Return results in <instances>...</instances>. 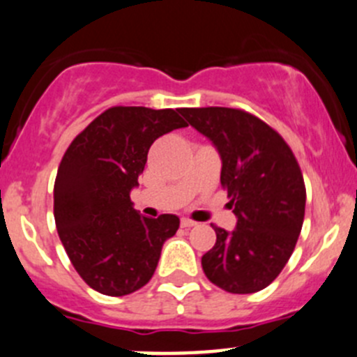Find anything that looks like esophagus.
Masks as SVG:
<instances>
[{
	"instance_id": "34e87169",
	"label": "esophagus",
	"mask_w": 357,
	"mask_h": 357,
	"mask_svg": "<svg viewBox=\"0 0 357 357\" xmlns=\"http://www.w3.org/2000/svg\"><path fill=\"white\" fill-rule=\"evenodd\" d=\"M181 224H182V227H195V226H196V222H195V220H191V219H185V217H184V219L181 220Z\"/></svg>"
}]
</instances>
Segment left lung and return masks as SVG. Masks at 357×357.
<instances>
[{"mask_svg":"<svg viewBox=\"0 0 357 357\" xmlns=\"http://www.w3.org/2000/svg\"><path fill=\"white\" fill-rule=\"evenodd\" d=\"M181 114L219 152L220 184L231 198L236 226L215 229L202 257L210 282L233 294L264 289L293 254L305 217V184L284 138L236 108H182Z\"/></svg>","mask_w":357,"mask_h":357,"instance_id":"obj_1","label":"left lung"}]
</instances>
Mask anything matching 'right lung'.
Instances as JSON below:
<instances>
[{"instance_id": "right-lung-1", "label": "right lung", "mask_w": 357, "mask_h": 357, "mask_svg": "<svg viewBox=\"0 0 357 357\" xmlns=\"http://www.w3.org/2000/svg\"><path fill=\"white\" fill-rule=\"evenodd\" d=\"M181 110L114 107L71 142L54 184V217L75 270L89 287L124 296L154 275L162 243L181 226L173 213L142 217L130 195L151 145L185 128Z\"/></svg>"}]
</instances>
